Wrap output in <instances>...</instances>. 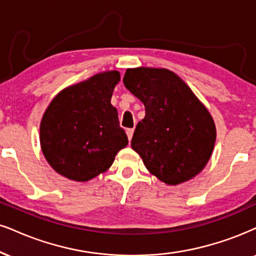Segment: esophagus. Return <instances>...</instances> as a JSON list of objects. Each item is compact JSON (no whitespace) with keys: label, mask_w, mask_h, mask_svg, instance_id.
Returning <instances> with one entry per match:
<instances>
[{"label":"esophagus","mask_w":256,"mask_h":256,"mask_svg":"<svg viewBox=\"0 0 256 256\" xmlns=\"http://www.w3.org/2000/svg\"><path fill=\"white\" fill-rule=\"evenodd\" d=\"M126 133H127V136L129 140H132V138H133V134H134V129L133 128H128L127 130H126Z\"/></svg>","instance_id":"1"}]
</instances>
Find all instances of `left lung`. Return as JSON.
Segmentation results:
<instances>
[{
    "instance_id": "left-lung-1",
    "label": "left lung",
    "mask_w": 256,
    "mask_h": 256,
    "mask_svg": "<svg viewBox=\"0 0 256 256\" xmlns=\"http://www.w3.org/2000/svg\"><path fill=\"white\" fill-rule=\"evenodd\" d=\"M123 84L144 103L132 148L167 185L190 180L204 168L216 141L215 122L188 85L167 68H128Z\"/></svg>"
}]
</instances>
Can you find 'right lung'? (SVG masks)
<instances>
[{"instance_id":"1","label":"right lung","mask_w":256,"mask_h":256,"mask_svg":"<svg viewBox=\"0 0 256 256\" xmlns=\"http://www.w3.org/2000/svg\"><path fill=\"white\" fill-rule=\"evenodd\" d=\"M120 72L106 71L60 91L47 106L40 123V144L56 173L88 182L112 165L128 144L112 106Z\"/></svg>"}]
</instances>
